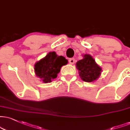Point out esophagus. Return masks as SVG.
Listing matches in <instances>:
<instances>
[{"label": "esophagus", "mask_w": 130, "mask_h": 130, "mask_svg": "<svg viewBox=\"0 0 130 130\" xmlns=\"http://www.w3.org/2000/svg\"><path fill=\"white\" fill-rule=\"evenodd\" d=\"M69 62L70 64H73L75 62V59L74 58H70L69 60Z\"/></svg>", "instance_id": "1"}]
</instances>
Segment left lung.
I'll list each match as a JSON object with an SVG mask.
<instances>
[{"mask_svg":"<svg viewBox=\"0 0 130 130\" xmlns=\"http://www.w3.org/2000/svg\"><path fill=\"white\" fill-rule=\"evenodd\" d=\"M82 60L78 61L76 63L80 78L85 82H94L100 76L102 68L89 54H84Z\"/></svg>","mask_w":130,"mask_h":130,"instance_id":"left-lung-1","label":"left lung"}]
</instances>
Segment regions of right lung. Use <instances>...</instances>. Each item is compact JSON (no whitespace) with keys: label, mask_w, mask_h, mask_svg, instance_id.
<instances>
[{"label":"right lung","mask_w":130,"mask_h":130,"mask_svg":"<svg viewBox=\"0 0 130 130\" xmlns=\"http://www.w3.org/2000/svg\"><path fill=\"white\" fill-rule=\"evenodd\" d=\"M68 61L62 56H58L55 52H50L34 64L36 75L44 83L52 82L57 77L62 66Z\"/></svg>","instance_id":"1"}]
</instances>
